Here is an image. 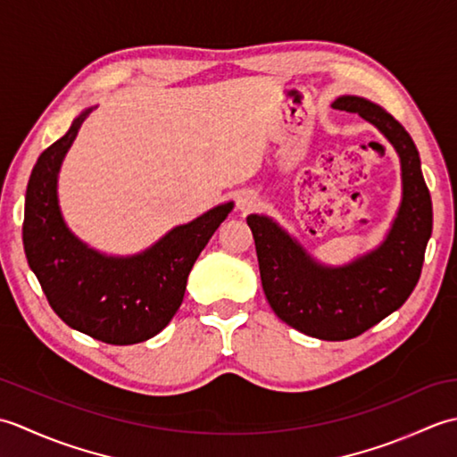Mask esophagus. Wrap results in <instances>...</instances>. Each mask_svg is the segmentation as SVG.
I'll return each instance as SVG.
<instances>
[{
	"label": "esophagus",
	"instance_id": "obj_1",
	"mask_svg": "<svg viewBox=\"0 0 457 457\" xmlns=\"http://www.w3.org/2000/svg\"><path fill=\"white\" fill-rule=\"evenodd\" d=\"M257 206V196L253 192H241L237 196V210L239 212H249Z\"/></svg>",
	"mask_w": 457,
	"mask_h": 457
}]
</instances>
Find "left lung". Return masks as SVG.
<instances>
[{
    "label": "left lung",
    "mask_w": 457,
    "mask_h": 457,
    "mask_svg": "<svg viewBox=\"0 0 457 457\" xmlns=\"http://www.w3.org/2000/svg\"><path fill=\"white\" fill-rule=\"evenodd\" d=\"M332 105L361 115L399 154L403 196L385 239L345 265H326L270 216L249 213L247 226L275 314L306 336L342 342L373 328L411 296L432 236V200L419 149L391 113L352 94L339 96Z\"/></svg>",
    "instance_id": "obj_1"
}]
</instances>
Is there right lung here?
<instances>
[{
	"label": "right lung",
	"instance_id": "1",
	"mask_svg": "<svg viewBox=\"0 0 457 457\" xmlns=\"http://www.w3.org/2000/svg\"><path fill=\"white\" fill-rule=\"evenodd\" d=\"M94 108L76 115L66 135L37 159L25 194L23 247L64 324L105 344L131 345L157 336L177 314L192 265L234 202L180 223L135 255H108L84 244L64 221L58 172Z\"/></svg>",
	"mask_w": 457,
	"mask_h": 457
}]
</instances>
